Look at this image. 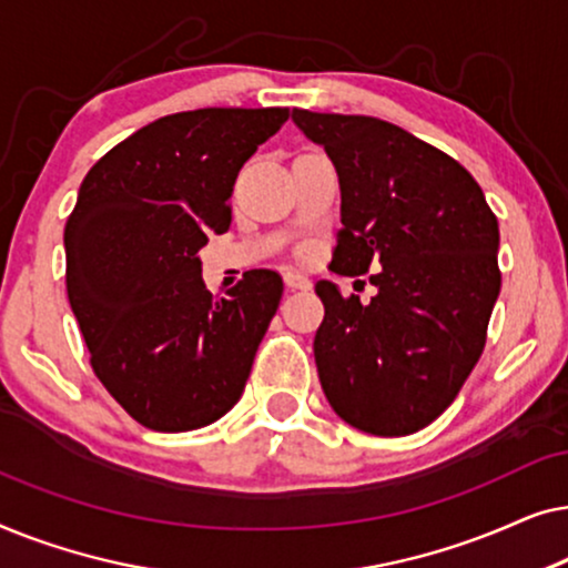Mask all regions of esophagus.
<instances>
[{"instance_id":"1","label":"esophagus","mask_w":568,"mask_h":568,"mask_svg":"<svg viewBox=\"0 0 568 568\" xmlns=\"http://www.w3.org/2000/svg\"><path fill=\"white\" fill-rule=\"evenodd\" d=\"M284 284H286V290H292V292H297V290L305 292V290H310V286H313V282H310L305 274H300V271H286Z\"/></svg>"}]
</instances>
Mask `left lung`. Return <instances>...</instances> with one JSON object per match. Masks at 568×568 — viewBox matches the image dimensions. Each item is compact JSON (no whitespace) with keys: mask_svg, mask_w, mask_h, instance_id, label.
Wrapping results in <instances>:
<instances>
[{"mask_svg":"<svg viewBox=\"0 0 568 568\" xmlns=\"http://www.w3.org/2000/svg\"><path fill=\"white\" fill-rule=\"evenodd\" d=\"M292 121L338 173L344 230L331 268L375 271L377 290L362 305L315 284L323 393L354 429L414 434L455 400L484 352L501 290L499 222L460 162L395 123L300 108Z\"/></svg>","mask_w":568,"mask_h":568,"instance_id":"obj_1","label":"left lung"}]
</instances>
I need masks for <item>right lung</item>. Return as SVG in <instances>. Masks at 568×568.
<instances>
[{
	"instance_id": "1",
	"label": "right lung",
	"mask_w": 568,
	"mask_h": 568,
	"mask_svg": "<svg viewBox=\"0 0 568 568\" xmlns=\"http://www.w3.org/2000/svg\"><path fill=\"white\" fill-rule=\"evenodd\" d=\"M286 119V108L173 113L84 175L64 227L69 305L98 379L146 429H201L245 390L282 276L251 271L216 300L199 251L227 232L240 168Z\"/></svg>"
}]
</instances>
